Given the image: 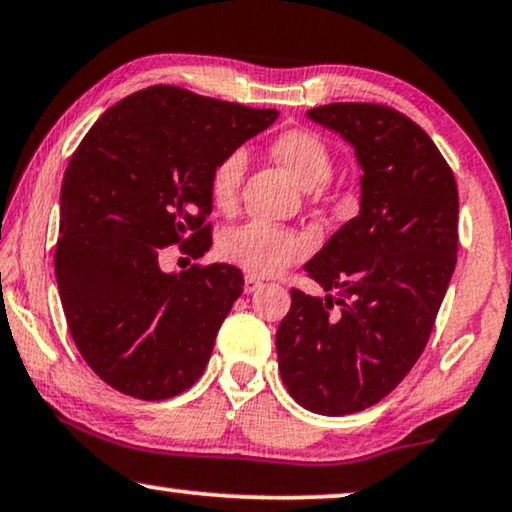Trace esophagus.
Listing matches in <instances>:
<instances>
[{
	"label": "esophagus",
	"instance_id": "1",
	"mask_svg": "<svg viewBox=\"0 0 512 512\" xmlns=\"http://www.w3.org/2000/svg\"><path fill=\"white\" fill-rule=\"evenodd\" d=\"M259 287H262V280L255 278V276H246V283H243V290H246V294L257 292Z\"/></svg>",
	"mask_w": 512,
	"mask_h": 512
}]
</instances>
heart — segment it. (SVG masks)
<instances>
[{
	"label": "heart",
	"mask_w": 512,
	"mask_h": 512,
	"mask_svg": "<svg viewBox=\"0 0 512 512\" xmlns=\"http://www.w3.org/2000/svg\"><path fill=\"white\" fill-rule=\"evenodd\" d=\"M271 155L294 181L306 190H313L331 176V153L318 134L306 129H290L271 143ZM248 155L243 148H234L218 160L211 171V197L215 206L229 208L239 197ZM308 243L304 236L290 229L269 225V222H246L222 232L218 253L225 262L253 273V276H278L287 266L306 255Z\"/></svg>",
	"instance_id": "1"
}]
</instances>
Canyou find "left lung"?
<instances>
[{
  "label": "left lung",
  "mask_w": 512,
  "mask_h": 512,
  "mask_svg": "<svg viewBox=\"0 0 512 512\" xmlns=\"http://www.w3.org/2000/svg\"><path fill=\"white\" fill-rule=\"evenodd\" d=\"M306 115L355 148L362 199L304 266L325 297L292 290L278 369L299 406L350 415L387 397L429 341L457 264V183L429 134L390 106Z\"/></svg>",
  "instance_id": "obj_1"
}]
</instances>
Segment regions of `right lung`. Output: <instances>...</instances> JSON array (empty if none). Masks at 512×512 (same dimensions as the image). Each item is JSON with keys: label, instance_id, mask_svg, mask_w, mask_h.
<instances>
[{"label": "right lung", "instance_id": "right-lung-1", "mask_svg": "<svg viewBox=\"0 0 512 512\" xmlns=\"http://www.w3.org/2000/svg\"><path fill=\"white\" fill-rule=\"evenodd\" d=\"M273 109L139 90L99 115L71 155L60 194L55 278L78 352L104 383L160 401L192 387L243 292L232 264L167 273L162 248H211V171L264 132Z\"/></svg>", "mask_w": 512, "mask_h": 512}]
</instances>
